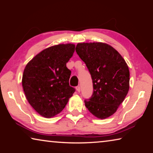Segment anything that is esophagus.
Returning a JSON list of instances; mask_svg holds the SVG:
<instances>
[{
	"instance_id": "obj_1",
	"label": "esophagus",
	"mask_w": 153,
	"mask_h": 153,
	"mask_svg": "<svg viewBox=\"0 0 153 153\" xmlns=\"http://www.w3.org/2000/svg\"><path fill=\"white\" fill-rule=\"evenodd\" d=\"M76 90H77V92H79L80 91H81V88H80V86H77V87H76Z\"/></svg>"
}]
</instances>
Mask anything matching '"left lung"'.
I'll list each match as a JSON object with an SVG mask.
<instances>
[{"label":"left lung","mask_w":153,"mask_h":153,"mask_svg":"<svg viewBox=\"0 0 153 153\" xmlns=\"http://www.w3.org/2000/svg\"><path fill=\"white\" fill-rule=\"evenodd\" d=\"M76 51L92 79L93 93L84 100L85 105L95 117H110L129 90V71L125 60L112 46L101 42L79 43Z\"/></svg>","instance_id":"8db88e82"}]
</instances>
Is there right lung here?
<instances>
[{
	"instance_id": "1",
	"label": "right lung",
	"mask_w": 153,
	"mask_h": 153,
	"mask_svg": "<svg viewBox=\"0 0 153 153\" xmlns=\"http://www.w3.org/2000/svg\"><path fill=\"white\" fill-rule=\"evenodd\" d=\"M74 51L71 44L51 46L25 66L22 77L25 97L42 117H53L61 112L76 91L69 86L71 71L66 66Z\"/></svg>"
}]
</instances>
